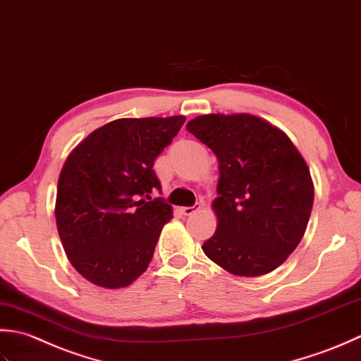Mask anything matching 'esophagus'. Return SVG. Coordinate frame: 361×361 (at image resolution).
Instances as JSON below:
<instances>
[{"mask_svg": "<svg viewBox=\"0 0 361 361\" xmlns=\"http://www.w3.org/2000/svg\"><path fill=\"white\" fill-rule=\"evenodd\" d=\"M200 209H201V204L196 202L195 205H191V207H182L180 212H182V215L188 216V215H193V213H195L196 210H200Z\"/></svg>", "mask_w": 361, "mask_h": 361, "instance_id": "34e87169", "label": "esophagus"}]
</instances>
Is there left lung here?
Here are the masks:
<instances>
[{
	"label": "left lung",
	"mask_w": 361,
	"mask_h": 361,
	"mask_svg": "<svg viewBox=\"0 0 361 361\" xmlns=\"http://www.w3.org/2000/svg\"><path fill=\"white\" fill-rule=\"evenodd\" d=\"M187 130L219 161L218 226L202 251L235 276L274 271L298 247L312 213L305 160L285 132L249 114L201 115Z\"/></svg>",
	"instance_id": "8db88e82"
}]
</instances>
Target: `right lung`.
Returning a JSON list of instances; mask_svg holds the SVG:
<instances>
[{"label":"right lung","instance_id":"right-lung-1","mask_svg":"<svg viewBox=\"0 0 361 361\" xmlns=\"http://www.w3.org/2000/svg\"><path fill=\"white\" fill-rule=\"evenodd\" d=\"M185 116L120 118L93 130L71 151L59 176L56 223L78 273L102 288L130 285L154 255L173 207L161 197L154 160Z\"/></svg>","mask_w":361,"mask_h":361}]
</instances>
